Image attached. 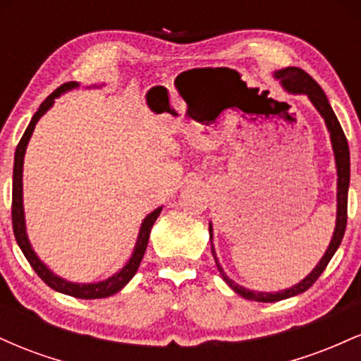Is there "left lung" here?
<instances>
[{"label": "left lung", "instance_id": "8db88e82", "mask_svg": "<svg viewBox=\"0 0 361 361\" xmlns=\"http://www.w3.org/2000/svg\"><path fill=\"white\" fill-rule=\"evenodd\" d=\"M276 80L281 81V85L285 86L292 93H304L310 98V102L314 103V106L319 110V114L324 117V122L327 128L331 132V142H333L334 149V157H336V166H338V219H336V229H334L333 239H331L329 247H327L326 255L322 256V259L319 261V264L314 268L312 273L309 276H305L300 283L293 285L292 288L283 290V292H275V293H264V292H252V290H247L241 287V285L234 283L233 280L227 279L226 273L219 264L217 256H215L214 246H212V255L215 259V264H217L219 271H221L224 281L229 285L231 288L234 290L235 293L244 297L247 300L255 302H279L283 299H288V297L299 295V293L305 292V290L312 287L316 283V280L321 276V273L326 270L327 263H329L331 258L334 256V252L339 247V244L343 241V235H345L346 231V222H348V186H350V149H348V140L345 132H343L341 126H339L336 115H334L333 109H331L329 102H327L324 91H322L321 86L317 85V81L314 80L310 74H307L304 69L300 68H285L280 69V71L275 73ZM210 239H212V226L209 227Z\"/></svg>", "mask_w": 361, "mask_h": 361}]
</instances>
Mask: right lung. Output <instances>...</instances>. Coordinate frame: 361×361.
Here are the masks:
<instances>
[{
	"label": "right lung",
	"instance_id": "obj_1",
	"mask_svg": "<svg viewBox=\"0 0 361 361\" xmlns=\"http://www.w3.org/2000/svg\"><path fill=\"white\" fill-rule=\"evenodd\" d=\"M74 82H66L57 88L54 93L49 94L47 98L42 102L40 109L35 111V115L32 117L30 123H28L27 130L20 139L18 146H16L15 151V164H13V197H11V222H13V234L16 243H18L20 250L23 251L25 258H27L30 267L34 268L37 275L42 279L49 287L57 290V292L66 293V295L76 297V299H105V297L114 295L117 293L118 290H122L126 285L130 281L132 276L135 275L137 271L140 261H142L144 252H146L147 247V241H149V234H151L152 224L156 222L157 215L161 214V207L156 209L154 212H151L144 219L142 227H140L139 233V239L135 243V250L132 252V258L128 259V263L122 268L118 273H115L114 276H110L109 280L105 281H98V283H88V285H80V283H71V281H66L56 276L54 273H51L47 268L40 263V259L37 258V255L34 250L30 247V243L27 239V233H25V219H23V202H22V173H23V156H25V149H27L28 140H30L32 132H34L35 123L39 122V118L51 109V105L54 103V98L59 97L61 93H64L66 90L74 88Z\"/></svg>",
	"mask_w": 361,
	"mask_h": 361
}]
</instances>
